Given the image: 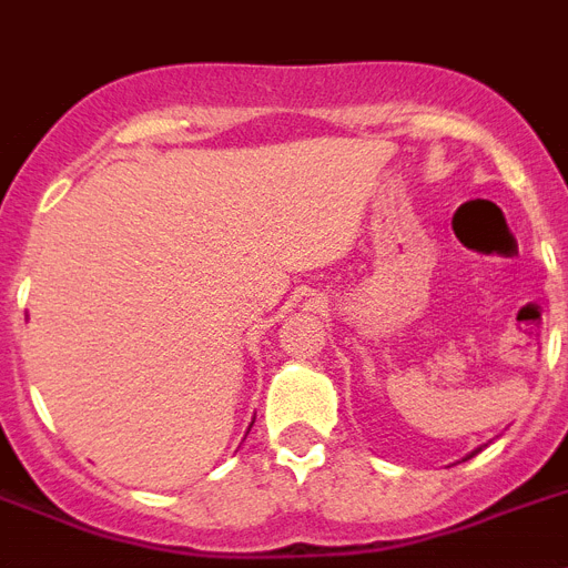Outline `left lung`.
<instances>
[{
	"label": "left lung",
	"mask_w": 568,
	"mask_h": 568,
	"mask_svg": "<svg viewBox=\"0 0 568 568\" xmlns=\"http://www.w3.org/2000/svg\"><path fill=\"white\" fill-rule=\"evenodd\" d=\"M479 450V448H477ZM477 450H471V454H468V457H465V459H471L474 457V454H477Z\"/></svg>",
	"instance_id": "1"
}]
</instances>
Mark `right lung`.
Masks as SVG:
<instances>
[{
  "label": "right lung",
  "instance_id": "1",
  "mask_svg": "<svg viewBox=\"0 0 568 568\" xmlns=\"http://www.w3.org/2000/svg\"><path fill=\"white\" fill-rule=\"evenodd\" d=\"M250 428H252V425H250ZM246 434H250V430H246Z\"/></svg>",
  "mask_w": 568,
  "mask_h": 568
}]
</instances>
